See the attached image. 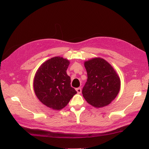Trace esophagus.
I'll use <instances>...</instances> for the list:
<instances>
[{
  "instance_id": "1",
  "label": "esophagus",
  "mask_w": 149,
  "mask_h": 149,
  "mask_svg": "<svg viewBox=\"0 0 149 149\" xmlns=\"http://www.w3.org/2000/svg\"><path fill=\"white\" fill-rule=\"evenodd\" d=\"M76 91H77V93H78V94H80V93H81V88H76Z\"/></svg>"
}]
</instances>
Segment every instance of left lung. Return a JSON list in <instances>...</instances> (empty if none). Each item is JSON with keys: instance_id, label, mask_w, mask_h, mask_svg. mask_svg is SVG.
I'll return each instance as SVG.
<instances>
[{"instance_id": "8db88e82", "label": "left lung", "mask_w": 149, "mask_h": 149, "mask_svg": "<svg viewBox=\"0 0 149 149\" xmlns=\"http://www.w3.org/2000/svg\"><path fill=\"white\" fill-rule=\"evenodd\" d=\"M88 79L82 90L86 101L96 107L106 106L118 95L120 81L111 65L100 58L84 63Z\"/></svg>"}]
</instances>
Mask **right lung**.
Here are the masks:
<instances>
[{
    "label": "right lung",
    "instance_id": "1",
    "mask_svg": "<svg viewBox=\"0 0 149 149\" xmlns=\"http://www.w3.org/2000/svg\"><path fill=\"white\" fill-rule=\"evenodd\" d=\"M70 61L53 57L41 65L36 73L33 88L36 96L43 104L53 109L65 107L75 94L66 70Z\"/></svg>",
    "mask_w": 149,
    "mask_h": 149
}]
</instances>
